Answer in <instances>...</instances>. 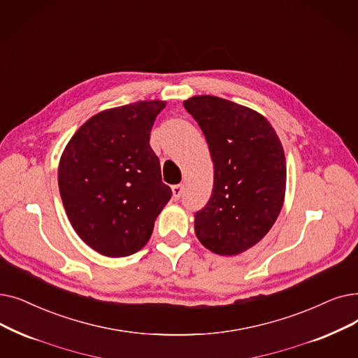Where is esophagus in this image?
I'll return each mask as SVG.
<instances>
[{
    "label": "esophagus",
    "instance_id": "34e87169",
    "mask_svg": "<svg viewBox=\"0 0 358 358\" xmlns=\"http://www.w3.org/2000/svg\"><path fill=\"white\" fill-rule=\"evenodd\" d=\"M181 194H182V185H180V184L173 185V197L176 200H178L181 197Z\"/></svg>",
    "mask_w": 358,
    "mask_h": 358
}]
</instances>
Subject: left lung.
I'll return each instance as SVG.
<instances>
[{
	"mask_svg": "<svg viewBox=\"0 0 358 358\" xmlns=\"http://www.w3.org/2000/svg\"><path fill=\"white\" fill-rule=\"evenodd\" d=\"M203 131L213 162V189L194 213L199 241L222 256L240 255L265 237L282 209L285 155L269 121L217 96L184 101Z\"/></svg>",
	"mask_w": 358,
	"mask_h": 358,
	"instance_id": "1",
	"label": "left lung"
}]
</instances>
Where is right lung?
<instances>
[{
	"mask_svg": "<svg viewBox=\"0 0 358 358\" xmlns=\"http://www.w3.org/2000/svg\"><path fill=\"white\" fill-rule=\"evenodd\" d=\"M164 108V101H141L105 110L74 133L61 155L58 187L69 220L103 256L141 250L173 196L149 145Z\"/></svg>",
	"mask_w": 358,
	"mask_h": 358,
	"instance_id": "right-lung-1",
	"label": "right lung"
}]
</instances>
